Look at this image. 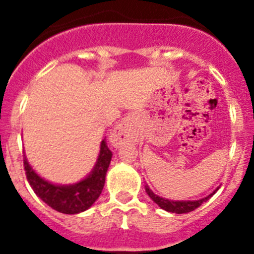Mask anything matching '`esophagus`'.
I'll return each mask as SVG.
<instances>
[{"mask_svg":"<svg viewBox=\"0 0 254 254\" xmlns=\"http://www.w3.org/2000/svg\"><path fill=\"white\" fill-rule=\"evenodd\" d=\"M137 137L138 133L134 118L132 116H127L113 129L111 134V142L114 146H120L126 142H136Z\"/></svg>","mask_w":254,"mask_h":254,"instance_id":"1","label":"esophagus"}]
</instances>
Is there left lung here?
<instances>
[{
	"label": "left lung",
	"instance_id": "left-lung-1",
	"mask_svg": "<svg viewBox=\"0 0 254 254\" xmlns=\"http://www.w3.org/2000/svg\"><path fill=\"white\" fill-rule=\"evenodd\" d=\"M146 192L147 194H149L150 198H151L156 205H159V207L163 208V210L169 211V212H176V214H187V212L196 210V208L199 207L203 202H206L216 190H215L212 194H210V196L205 197V198L202 199H198V201H170V199H165L163 198V197H159L156 196V194L152 193V190H150L147 186Z\"/></svg>",
	"mask_w": 254,
	"mask_h": 254
}]
</instances>
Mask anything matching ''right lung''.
I'll use <instances>...</instances> for the list:
<instances>
[{"mask_svg": "<svg viewBox=\"0 0 254 254\" xmlns=\"http://www.w3.org/2000/svg\"><path fill=\"white\" fill-rule=\"evenodd\" d=\"M111 159L112 151L107 146L105 140H103L99 158L90 176L72 186H56L44 181L31 169L25 158L24 169L29 185L43 202L58 212L73 215L87 210L100 196Z\"/></svg>", "mask_w": 254, "mask_h": 254, "instance_id": "add662e5", "label": "right lung"}]
</instances>
